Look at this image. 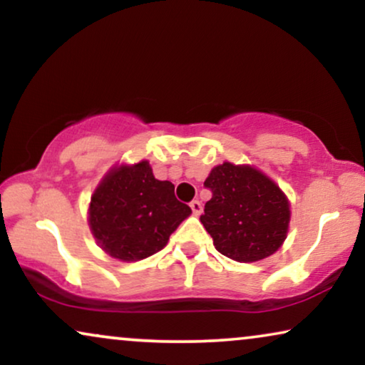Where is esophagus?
<instances>
[{"instance_id": "34e87169", "label": "esophagus", "mask_w": 365, "mask_h": 365, "mask_svg": "<svg viewBox=\"0 0 365 365\" xmlns=\"http://www.w3.org/2000/svg\"><path fill=\"white\" fill-rule=\"evenodd\" d=\"M189 206H191L192 212L196 214V216H199V214L202 212V204H201V201H197V199H194V201H191V204H189Z\"/></svg>"}]
</instances>
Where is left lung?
Returning <instances> with one entry per match:
<instances>
[{"instance_id": "8db88e82", "label": "left lung", "mask_w": 365, "mask_h": 365, "mask_svg": "<svg viewBox=\"0 0 365 365\" xmlns=\"http://www.w3.org/2000/svg\"><path fill=\"white\" fill-rule=\"evenodd\" d=\"M204 186L212 197L204 206L201 222L222 256L256 262L282 246L291 204L271 178L251 164L226 161L211 169Z\"/></svg>"}]
</instances>
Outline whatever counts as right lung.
Listing matches in <instances>:
<instances>
[{"label": "right lung", "mask_w": 365, "mask_h": 365, "mask_svg": "<svg viewBox=\"0 0 365 365\" xmlns=\"http://www.w3.org/2000/svg\"><path fill=\"white\" fill-rule=\"evenodd\" d=\"M191 207L174 196V184L154 178L146 159L116 164L91 194L88 224L104 252L136 262L161 251Z\"/></svg>", "instance_id": "add662e5"}]
</instances>
